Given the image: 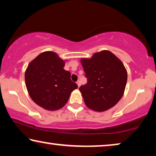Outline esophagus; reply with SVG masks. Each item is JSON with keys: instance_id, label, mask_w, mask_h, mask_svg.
Masks as SVG:
<instances>
[{"instance_id": "obj_1", "label": "esophagus", "mask_w": 156, "mask_h": 156, "mask_svg": "<svg viewBox=\"0 0 156 156\" xmlns=\"http://www.w3.org/2000/svg\"><path fill=\"white\" fill-rule=\"evenodd\" d=\"M77 85H78V87L80 86V80H78V81H77Z\"/></svg>"}]
</instances>
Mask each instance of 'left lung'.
Listing matches in <instances>:
<instances>
[{"mask_svg":"<svg viewBox=\"0 0 156 156\" xmlns=\"http://www.w3.org/2000/svg\"><path fill=\"white\" fill-rule=\"evenodd\" d=\"M81 64L87 83L80 86L85 105L103 112L119 102L124 92L127 72L124 65L112 53L103 51L90 59H82Z\"/></svg>","mask_w":156,"mask_h":156,"instance_id":"8db88e82","label":"left lung"}]
</instances>
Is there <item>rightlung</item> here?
<instances>
[{
  "label": "right lung",
  "mask_w": 156,
  "mask_h": 156,
  "mask_svg": "<svg viewBox=\"0 0 156 156\" xmlns=\"http://www.w3.org/2000/svg\"><path fill=\"white\" fill-rule=\"evenodd\" d=\"M64 66L65 61L51 51L41 53L28 66L25 73L27 90L34 102L44 109H60L78 88Z\"/></svg>",
  "instance_id": "right-lung-1"
}]
</instances>
